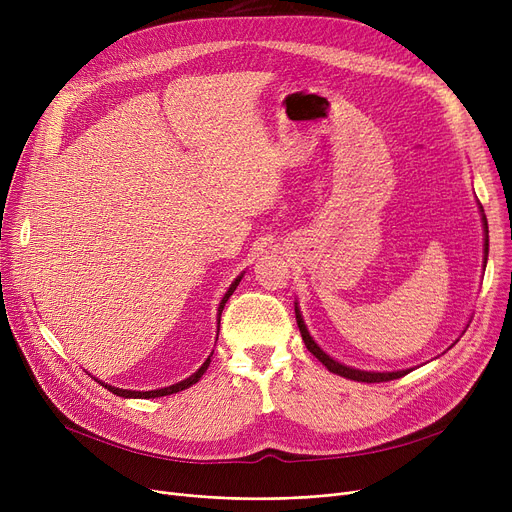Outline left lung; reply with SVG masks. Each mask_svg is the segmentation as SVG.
<instances>
[{"instance_id": "8db88e82", "label": "left lung", "mask_w": 512, "mask_h": 512, "mask_svg": "<svg viewBox=\"0 0 512 512\" xmlns=\"http://www.w3.org/2000/svg\"><path fill=\"white\" fill-rule=\"evenodd\" d=\"M479 211H481V222H483V232H486V238H483V270H486V263H488V251H490V236H488V220L486 215H483V209L479 205ZM294 313H297V324H299V330H301V336L305 340V346L307 351L317 357L321 363H324L332 373H338L342 375V378H348V380H355V382H367V384H378V382H390V380H398L402 378V375H407L409 371L413 369H402V371H363V369H355V367H346L338 361H334L328 353L321 351V346L311 338L305 321H303V315L297 307V303H294Z\"/></svg>"}]
</instances>
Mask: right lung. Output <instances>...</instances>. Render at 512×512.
<instances>
[{"mask_svg": "<svg viewBox=\"0 0 512 512\" xmlns=\"http://www.w3.org/2000/svg\"><path fill=\"white\" fill-rule=\"evenodd\" d=\"M242 280V274L230 284V288H228V292L224 294V299H222V303H220V307H218V332H220V315H222V311H224V305H226V301L230 299V294L236 290V286H238V282ZM213 355V353H211ZM211 355L205 359V363L191 375V378H186V380H182V382H178V384H172V386H168V388H157V390H147V392H141V390H122V388H116V386H110V384H103V382H99L101 386H105L107 390L110 392H114L116 396H122V398H157V396H168V394H176V392H180V390H186V388H191L193 384H197L199 380H201V375L207 371V367H209V363H211Z\"/></svg>", "mask_w": 512, "mask_h": 512, "instance_id": "right-lung-1", "label": "right lung"}]
</instances>
